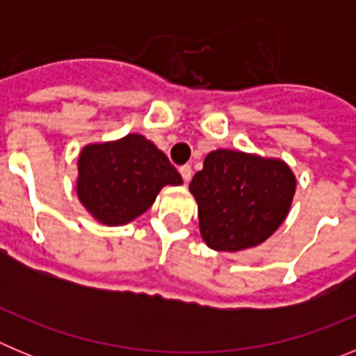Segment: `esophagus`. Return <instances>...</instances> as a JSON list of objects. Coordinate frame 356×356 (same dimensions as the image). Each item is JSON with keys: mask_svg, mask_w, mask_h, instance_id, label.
I'll use <instances>...</instances> for the list:
<instances>
[{"mask_svg": "<svg viewBox=\"0 0 356 356\" xmlns=\"http://www.w3.org/2000/svg\"><path fill=\"white\" fill-rule=\"evenodd\" d=\"M180 175L181 178H184V181H188L191 180V176H193V168H191L188 163H185V165L180 168Z\"/></svg>", "mask_w": 356, "mask_h": 356, "instance_id": "esophagus-1", "label": "esophagus"}]
</instances>
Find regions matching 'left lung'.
<instances>
[{
    "label": "left lung",
    "instance_id": "obj_1",
    "mask_svg": "<svg viewBox=\"0 0 356 356\" xmlns=\"http://www.w3.org/2000/svg\"><path fill=\"white\" fill-rule=\"evenodd\" d=\"M188 188L209 248L241 251L259 246L284 222L296 178L282 160L217 149L207 155Z\"/></svg>",
    "mask_w": 356,
    "mask_h": 356
}]
</instances>
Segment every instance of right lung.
Returning a JSON list of instances; mask_svg holds the SVG:
<instances>
[{
  "label": "right lung",
  "mask_w": 356,
  "mask_h": 356,
  "mask_svg": "<svg viewBox=\"0 0 356 356\" xmlns=\"http://www.w3.org/2000/svg\"><path fill=\"white\" fill-rule=\"evenodd\" d=\"M180 184V172L143 135L90 144L78 160V197L105 225L130 222L153 205L163 185Z\"/></svg>",
  "instance_id": "obj_1"
}]
</instances>
